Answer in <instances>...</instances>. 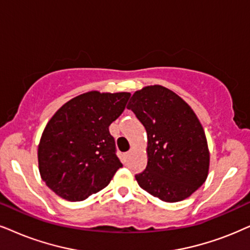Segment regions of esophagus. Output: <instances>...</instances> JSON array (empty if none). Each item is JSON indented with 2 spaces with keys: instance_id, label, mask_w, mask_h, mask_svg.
Returning <instances> with one entry per match:
<instances>
[{
  "instance_id": "obj_1",
  "label": "esophagus",
  "mask_w": 250,
  "mask_h": 250,
  "mask_svg": "<svg viewBox=\"0 0 250 250\" xmlns=\"http://www.w3.org/2000/svg\"><path fill=\"white\" fill-rule=\"evenodd\" d=\"M130 154H131V151H129V152H125V154H123V159H125V160L128 159V158H129V156H130Z\"/></svg>"
}]
</instances>
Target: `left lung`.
Masks as SVG:
<instances>
[{"mask_svg": "<svg viewBox=\"0 0 250 250\" xmlns=\"http://www.w3.org/2000/svg\"><path fill=\"white\" fill-rule=\"evenodd\" d=\"M131 109L147 134V165L135 178L142 189L164 202H180L208 178L210 153L200 120L182 98L162 86L132 94Z\"/></svg>", "mask_w": 250, "mask_h": 250, "instance_id": "8db88e82", "label": "left lung"}]
</instances>
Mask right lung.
I'll list each match as a JSON object with an SVG mask.
<instances>
[{"mask_svg": "<svg viewBox=\"0 0 250 250\" xmlns=\"http://www.w3.org/2000/svg\"><path fill=\"white\" fill-rule=\"evenodd\" d=\"M130 93L91 91L72 98L49 120L38 146L41 179L67 201L86 200L108 186L121 162L109 125Z\"/></svg>", "mask_w": 250, "mask_h": 250, "instance_id": "1", "label": "right lung"}]
</instances>
